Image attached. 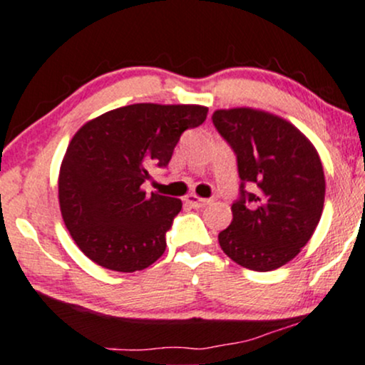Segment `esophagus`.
<instances>
[{
    "instance_id": "1",
    "label": "esophagus",
    "mask_w": 365,
    "mask_h": 365,
    "mask_svg": "<svg viewBox=\"0 0 365 365\" xmlns=\"http://www.w3.org/2000/svg\"><path fill=\"white\" fill-rule=\"evenodd\" d=\"M185 201H187V204H189L190 207H195V210H199V207H204L207 202H210V201H207V199L197 197V195H195V194H189V195H187Z\"/></svg>"
}]
</instances>
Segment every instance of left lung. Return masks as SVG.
Returning <instances> with one entry per match:
<instances>
[{"label":"left lung","instance_id":"1","mask_svg":"<svg viewBox=\"0 0 365 365\" xmlns=\"http://www.w3.org/2000/svg\"><path fill=\"white\" fill-rule=\"evenodd\" d=\"M213 124L237 155L241 176L234 218L218 234L223 253L256 272L286 265L322 216L326 178L317 150L294 124L265 110L220 109ZM246 182L253 192L243 190Z\"/></svg>","mask_w":365,"mask_h":365}]
</instances>
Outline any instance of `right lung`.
I'll return each instance as SVG.
<instances>
[{
  "label": "right lung",
  "mask_w": 365,
  "mask_h": 365,
  "mask_svg": "<svg viewBox=\"0 0 365 365\" xmlns=\"http://www.w3.org/2000/svg\"><path fill=\"white\" fill-rule=\"evenodd\" d=\"M207 115L202 106L133 103L83 124L58 175L63 223L79 250L115 272L150 267L166 250V232L182 201L142 183L149 166H168L180 135Z\"/></svg>",
  "instance_id": "obj_1"
}]
</instances>
